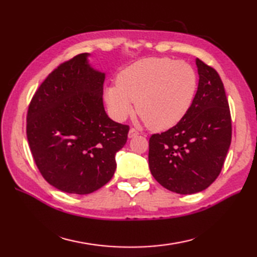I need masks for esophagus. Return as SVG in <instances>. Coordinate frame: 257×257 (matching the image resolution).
<instances>
[{
  "label": "esophagus",
  "instance_id": "esophagus-1",
  "mask_svg": "<svg viewBox=\"0 0 257 257\" xmlns=\"http://www.w3.org/2000/svg\"><path fill=\"white\" fill-rule=\"evenodd\" d=\"M139 135V133L137 132V130H136L135 128H132L129 130V133H128V137L129 138H134V137H136V136H138Z\"/></svg>",
  "mask_w": 257,
  "mask_h": 257
}]
</instances>
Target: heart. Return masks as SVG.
I'll list each match as a JSON object with an SVG mask.
<instances>
[{
  "mask_svg": "<svg viewBox=\"0 0 257 257\" xmlns=\"http://www.w3.org/2000/svg\"><path fill=\"white\" fill-rule=\"evenodd\" d=\"M117 84L105 89L111 116L121 121L136 110L152 130L176 125L192 103L198 76L185 62L168 57H150L136 62L117 75Z\"/></svg>",
  "mask_w": 257,
  "mask_h": 257,
  "instance_id": "heart-1",
  "label": "heart"
}]
</instances>
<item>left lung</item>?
Instances as JSON below:
<instances>
[{"instance_id": "left-lung-1", "label": "left lung", "mask_w": 257, "mask_h": 257, "mask_svg": "<svg viewBox=\"0 0 257 257\" xmlns=\"http://www.w3.org/2000/svg\"><path fill=\"white\" fill-rule=\"evenodd\" d=\"M199 86L189 110L149 139V168L163 188L179 194L205 190L219 177L232 139L224 86L214 68L196 59Z\"/></svg>"}]
</instances>
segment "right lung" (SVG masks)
I'll use <instances>...</instances> for the list:
<instances>
[{"label": "right lung", "mask_w": 257, "mask_h": 257, "mask_svg": "<svg viewBox=\"0 0 257 257\" xmlns=\"http://www.w3.org/2000/svg\"><path fill=\"white\" fill-rule=\"evenodd\" d=\"M78 54L47 76L30 102L26 136L42 177L67 193L88 194L110 181L114 155L129 125L114 122L102 103L105 74Z\"/></svg>", "instance_id": "right-lung-1"}]
</instances>
